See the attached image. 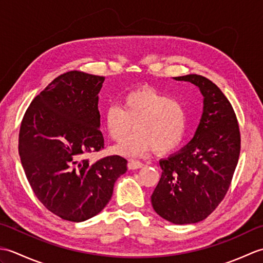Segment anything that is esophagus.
<instances>
[{
    "label": "esophagus",
    "instance_id": "esophagus-1",
    "mask_svg": "<svg viewBox=\"0 0 263 263\" xmlns=\"http://www.w3.org/2000/svg\"><path fill=\"white\" fill-rule=\"evenodd\" d=\"M143 167V164L140 163V161H137V160H130L127 164V168L128 170H139Z\"/></svg>",
    "mask_w": 263,
    "mask_h": 263
}]
</instances>
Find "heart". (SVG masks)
I'll use <instances>...</instances> for the list:
<instances>
[{"label": "heart", "mask_w": 263, "mask_h": 263, "mask_svg": "<svg viewBox=\"0 0 263 263\" xmlns=\"http://www.w3.org/2000/svg\"><path fill=\"white\" fill-rule=\"evenodd\" d=\"M122 107L109 105L104 123L108 136L117 143L125 141L135 125L136 132L117 147V154L140 157L154 148L167 154L182 143L187 116L184 106L153 87H139L122 96Z\"/></svg>", "instance_id": "obj_1"}]
</instances>
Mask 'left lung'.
Returning <instances> with one entry per match:
<instances>
[{
  "instance_id": "left-lung-1",
  "label": "left lung",
  "mask_w": 263,
  "mask_h": 263,
  "mask_svg": "<svg viewBox=\"0 0 263 263\" xmlns=\"http://www.w3.org/2000/svg\"><path fill=\"white\" fill-rule=\"evenodd\" d=\"M173 79L200 89L203 111L192 140L159 160L163 173L152 204L167 221L194 224L205 219L227 193L239 157L241 136L231 103L214 82L198 74Z\"/></svg>"
}]
</instances>
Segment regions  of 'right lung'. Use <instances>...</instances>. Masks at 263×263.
I'll return each instance as SVG.
<instances>
[{
	"mask_svg": "<svg viewBox=\"0 0 263 263\" xmlns=\"http://www.w3.org/2000/svg\"><path fill=\"white\" fill-rule=\"evenodd\" d=\"M104 77L70 71L49 83L26 110L19 155L33 193L64 220L80 222L109 202L127 161L108 156L95 163L86 156L104 148L98 93Z\"/></svg>",
	"mask_w": 263,
	"mask_h": 263,
	"instance_id": "1",
	"label": "right lung"
}]
</instances>
